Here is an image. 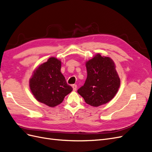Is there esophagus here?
<instances>
[{"instance_id":"1","label":"esophagus","mask_w":152,"mask_h":152,"mask_svg":"<svg viewBox=\"0 0 152 152\" xmlns=\"http://www.w3.org/2000/svg\"><path fill=\"white\" fill-rule=\"evenodd\" d=\"M72 87H73V91H76V90H77V85H76V84H73V85L72 86Z\"/></svg>"}]
</instances>
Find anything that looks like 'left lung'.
<instances>
[{
  "label": "left lung",
  "mask_w": 152,
  "mask_h": 152,
  "mask_svg": "<svg viewBox=\"0 0 152 152\" xmlns=\"http://www.w3.org/2000/svg\"><path fill=\"white\" fill-rule=\"evenodd\" d=\"M86 66L87 79L78 93L93 107L107 103L115 96L121 84L113 61L97 54L86 62Z\"/></svg>",
  "instance_id": "1"
}]
</instances>
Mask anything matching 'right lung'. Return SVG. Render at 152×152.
Segmentation results:
<instances>
[{"mask_svg": "<svg viewBox=\"0 0 152 152\" xmlns=\"http://www.w3.org/2000/svg\"><path fill=\"white\" fill-rule=\"evenodd\" d=\"M61 66L60 60L50 58L36 69L30 79V90L35 99L50 107L61 103L73 90L61 73Z\"/></svg>", "mask_w": 152, "mask_h": 152, "instance_id": "add662e5", "label": "right lung"}]
</instances>
